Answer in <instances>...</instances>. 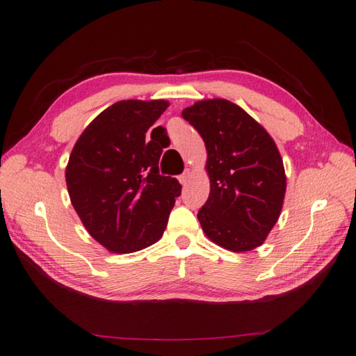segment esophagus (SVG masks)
<instances>
[{"mask_svg": "<svg viewBox=\"0 0 356 356\" xmlns=\"http://www.w3.org/2000/svg\"><path fill=\"white\" fill-rule=\"evenodd\" d=\"M191 175H192L191 169H186L183 173H181V175H179V181H181V184H187V181L191 179Z\"/></svg>", "mask_w": 356, "mask_h": 356, "instance_id": "obj_1", "label": "esophagus"}]
</instances>
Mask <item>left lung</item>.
Instances as JSON below:
<instances>
[{
  "mask_svg": "<svg viewBox=\"0 0 356 356\" xmlns=\"http://www.w3.org/2000/svg\"><path fill=\"white\" fill-rule=\"evenodd\" d=\"M183 117L200 132L210 178L209 200L198 211L207 238L230 251L264 243L280 216L286 192L283 161L262 126L225 99L201 100Z\"/></svg>",
  "mask_w": 356,
  "mask_h": 356,
  "instance_id": "1",
  "label": "left lung"
}]
</instances>
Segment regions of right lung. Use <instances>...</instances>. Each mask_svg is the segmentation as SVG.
I'll return each mask as SVG.
<instances>
[{
    "label": "right lung",
    "mask_w": 356,
    "mask_h": 356,
    "mask_svg": "<svg viewBox=\"0 0 356 356\" xmlns=\"http://www.w3.org/2000/svg\"><path fill=\"white\" fill-rule=\"evenodd\" d=\"M169 104L122 100L86 126L65 170L71 204L86 230L113 252L140 251L161 238L175 198L177 178L163 177L158 161L165 129L146 132Z\"/></svg>",
    "instance_id": "add662e5"
}]
</instances>
